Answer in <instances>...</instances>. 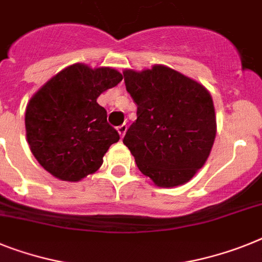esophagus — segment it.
<instances>
[{
    "label": "esophagus",
    "mask_w": 262,
    "mask_h": 262,
    "mask_svg": "<svg viewBox=\"0 0 262 262\" xmlns=\"http://www.w3.org/2000/svg\"><path fill=\"white\" fill-rule=\"evenodd\" d=\"M126 129H127L126 124H122V125H120V126L117 127V132H118V135L121 136V138L125 136V133H126Z\"/></svg>",
    "instance_id": "obj_1"
}]
</instances>
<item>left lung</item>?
Listing matches in <instances>:
<instances>
[{
  "mask_svg": "<svg viewBox=\"0 0 262 262\" xmlns=\"http://www.w3.org/2000/svg\"><path fill=\"white\" fill-rule=\"evenodd\" d=\"M127 93L137 120L124 144L142 174L162 188L185 184L209 157L216 137V114L209 92L170 68L125 70Z\"/></svg>",
  "mask_w": 262,
  "mask_h": 262,
  "instance_id": "left-lung-1",
  "label": "left lung"
}]
</instances>
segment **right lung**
<instances>
[{
    "mask_svg": "<svg viewBox=\"0 0 262 262\" xmlns=\"http://www.w3.org/2000/svg\"><path fill=\"white\" fill-rule=\"evenodd\" d=\"M121 80L111 68L74 63L33 96L25 113L26 137L33 156L50 174L78 181L98 170L120 135L107 124L97 97Z\"/></svg>",
    "mask_w": 262,
    "mask_h": 262,
    "instance_id": "right-lung-1",
    "label": "right lung"
}]
</instances>
